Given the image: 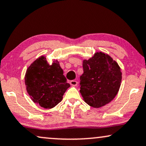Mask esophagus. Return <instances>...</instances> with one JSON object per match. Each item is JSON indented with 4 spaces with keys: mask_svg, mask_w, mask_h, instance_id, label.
<instances>
[{
    "mask_svg": "<svg viewBox=\"0 0 146 146\" xmlns=\"http://www.w3.org/2000/svg\"><path fill=\"white\" fill-rule=\"evenodd\" d=\"M70 84H71V85H72V86H76L77 85V81L75 80H72L70 81Z\"/></svg>",
    "mask_w": 146,
    "mask_h": 146,
    "instance_id": "34e87169",
    "label": "esophagus"
}]
</instances>
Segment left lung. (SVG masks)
Instances as JSON below:
<instances>
[{
    "mask_svg": "<svg viewBox=\"0 0 146 146\" xmlns=\"http://www.w3.org/2000/svg\"><path fill=\"white\" fill-rule=\"evenodd\" d=\"M80 93L84 102L94 108L106 106L115 98L121 82V68L107 53L96 52L83 61Z\"/></svg>",
    "mask_w": 146,
    "mask_h": 146,
    "instance_id": "1",
    "label": "left lung"
}]
</instances>
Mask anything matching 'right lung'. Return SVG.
<instances>
[{"label": "right lung", "instance_id": "1", "mask_svg": "<svg viewBox=\"0 0 146 146\" xmlns=\"http://www.w3.org/2000/svg\"><path fill=\"white\" fill-rule=\"evenodd\" d=\"M27 93L33 102L44 109L55 107L70 87L57 60L48 63L42 55L27 68L25 76Z\"/></svg>", "mask_w": 146, "mask_h": 146}]
</instances>
